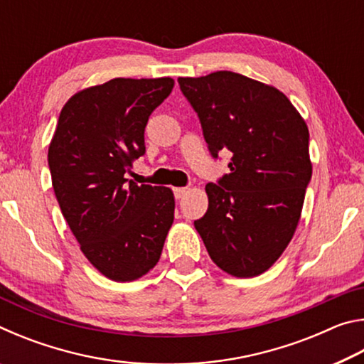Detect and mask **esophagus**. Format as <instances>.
<instances>
[{"label":"esophagus","mask_w":364,"mask_h":364,"mask_svg":"<svg viewBox=\"0 0 364 364\" xmlns=\"http://www.w3.org/2000/svg\"><path fill=\"white\" fill-rule=\"evenodd\" d=\"M173 194L176 199H181V197L186 194V188H173Z\"/></svg>","instance_id":"1"}]
</instances>
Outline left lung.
<instances>
[{
	"label": "left lung",
	"mask_w": 364,
	"mask_h": 364,
	"mask_svg": "<svg viewBox=\"0 0 364 364\" xmlns=\"http://www.w3.org/2000/svg\"><path fill=\"white\" fill-rule=\"evenodd\" d=\"M213 159L230 151V173L205 186L194 221L208 255L237 278L262 274L291 242L311 180L308 128L279 90L228 70L178 78Z\"/></svg>",
	"instance_id": "8db88e82"
}]
</instances>
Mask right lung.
I'll use <instances>...</instances> for the list:
<instances>
[{"mask_svg":"<svg viewBox=\"0 0 364 364\" xmlns=\"http://www.w3.org/2000/svg\"><path fill=\"white\" fill-rule=\"evenodd\" d=\"M164 78H114L73 95L48 151L56 199L80 249L109 279H138L156 267L175 218L168 188L125 173L144 156L149 115L173 90Z\"/></svg>","mask_w":364,"mask_h":364,"instance_id":"right-lung-1","label":"right lung"}]
</instances>
